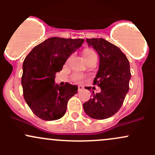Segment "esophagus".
Listing matches in <instances>:
<instances>
[{"label":"esophagus","mask_w":155,"mask_h":155,"mask_svg":"<svg viewBox=\"0 0 155 155\" xmlns=\"http://www.w3.org/2000/svg\"><path fill=\"white\" fill-rule=\"evenodd\" d=\"M84 89V87L82 86V85H79L78 86V90H79V91H82Z\"/></svg>","instance_id":"1"}]
</instances>
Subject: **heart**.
Segmentation results:
<instances>
[{"mask_svg":"<svg viewBox=\"0 0 155 155\" xmlns=\"http://www.w3.org/2000/svg\"><path fill=\"white\" fill-rule=\"evenodd\" d=\"M92 53H94V51L91 49H85L84 51V56L87 55V54H91ZM82 79H83V76L81 74H78V73L77 74H74L73 76V79L75 82H80Z\"/></svg>","mask_w":155,"mask_h":155,"instance_id":"obj_1","label":"heart"}]
</instances>
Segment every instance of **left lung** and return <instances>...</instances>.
<instances>
[{"mask_svg": "<svg viewBox=\"0 0 155 155\" xmlns=\"http://www.w3.org/2000/svg\"><path fill=\"white\" fill-rule=\"evenodd\" d=\"M89 46L99 55V69L94 79L101 91L83 104L89 117L102 120L115 115L120 109L129 90L130 63L119 48L103 38L86 39ZM89 89V88H87Z\"/></svg>", "mask_w": 155, "mask_h": 155, "instance_id": "8db88e82", "label": "left lung"}]
</instances>
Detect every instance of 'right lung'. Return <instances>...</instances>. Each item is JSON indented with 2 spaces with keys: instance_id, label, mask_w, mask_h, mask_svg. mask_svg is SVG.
Masks as SVG:
<instances>
[{
  "instance_id": "right-lung-1",
  "label": "right lung",
  "mask_w": 155,
  "mask_h": 155,
  "mask_svg": "<svg viewBox=\"0 0 155 155\" xmlns=\"http://www.w3.org/2000/svg\"><path fill=\"white\" fill-rule=\"evenodd\" d=\"M83 43L84 39L50 37L26 56L21 76L23 95L30 109L41 119L54 121L63 117L69 99L77 93L76 85L60 86L54 78Z\"/></svg>"
}]
</instances>
